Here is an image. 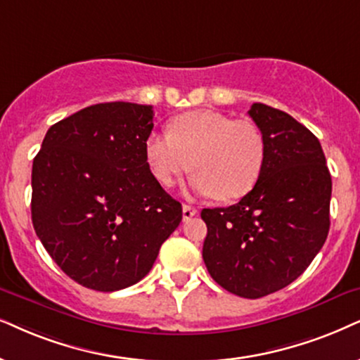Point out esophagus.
Segmentation results:
<instances>
[{
    "label": "esophagus",
    "instance_id": "34e87169",
    "mask_svg": "<svg viewBox=\"0 0 360 360\" xmlns=\"http://www.w3.org/2000/svg\"><path fill=\"white\" fill-rule=\"evenodd\" d=\"M195 214H198V209L193 207V206H188V204H184L183 206V219L184 221H189L191 217H194Z\"/></svg>",
    "mask_w": 360,
    "mask_h": 360
}]
</instances>
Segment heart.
Listing matches in <instances>:
<instances>
[{
  "label": "heart",
  "instance_id": "b5f03b06",
  "mask_svg": "<svg viewBox=\"0 0 360 360\" xmlns=\"http://www.w3.org/2000/svg\"><path fill=\"white\" fill-rule=\"evenodd\" d=\"M266 153L256 122L209 109L174 117L167 134L153 133L144 143V158L159 184L169 188L191 167V189L222 201L243 198L256 186Z\"/></svg>",
  "mask_w": 360,
  "mask_h": 360
}]
</instances>
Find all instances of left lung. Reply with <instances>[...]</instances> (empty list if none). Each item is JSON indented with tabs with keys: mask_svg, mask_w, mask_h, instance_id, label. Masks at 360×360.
I'll list each match as a JSON object with an SVG mask.
<instances>
[{
	"mask_svg": "<svg viewBox=\"0 0 360 360\" xmlns=\"http://www.w3.org/2000/svg\"><path fill=\"white\" fill-rule=\"evenodd\" d=\"M267 153L261 177L238 204L202 209V259L221 288L245 299L297 279L329 234L330 172L319 139L288 112L254 103Z\"/></svg>",
	"mask_w": 360,
	"mask_h": 360,
	"instance_id": "obj_1",
	"label": "left lung"
}]
</instances>
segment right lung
Returning a JSON list of instances; mask_svg holds the SVG:
<instances>
[{
	"mask_svg": "<svg viewBox=\"0 0 360 360\" xmlns=\"http://www.w3.org/2000/svg\"><path fill=\"white\" fill-rule=\"evenodd\" d=\"M153 106L101 103L53 124L33 161L31 219L66 276L112 292L151 271L183 219L149 169Z\"/></svg>",
	"mask_w": 360,
	"mask_h": 360,
	"instance_id": "1",
	"label": "right lung"
}]
</instances>
